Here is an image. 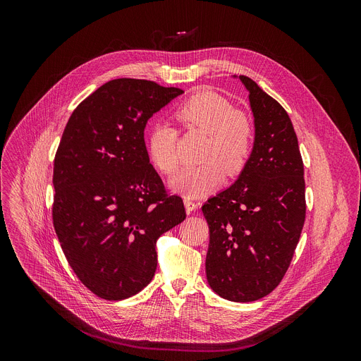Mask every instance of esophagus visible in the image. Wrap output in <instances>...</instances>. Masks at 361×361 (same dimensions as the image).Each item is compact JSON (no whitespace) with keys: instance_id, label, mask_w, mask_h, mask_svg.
<instances>
[{"instance_id":"esophagus-1","label":"esophagus","mask_w":361,"mask_h":361,"mask_svg":"<svg viewBox=\"0 0 361 361\" xmlns=\"http://www.w3.org/2000/svg\"><path fill=\"white\" fill-rule=\"evenodd\" d=\"M184 205H185V210H187L188 214L192 213V212H195V209L198 207V204H197L195 201L190 200V198H184Z\"/></svg>"}]
</instances>
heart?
<instances>
[{
    "mask_svg": "<svg viewBox=\"0 0 361 361\" xmlns=\"http://www.w3.org/2000/svg\"><path fill=\"white\" fill-rule=\"evenodd\" d=\"M176 120L187 131L205 134L198 166H187L170 180V187L185 195L200 197L216 190L224 171L240 174L254 147V126L243 111H237L223 95L204 90L190 95L174 111ZM178 133L167 124L154 126L147 138L148 159L159 171L171 174L178 164Z\"/></svg>",
    "mask_w": 361,
    "mask_h": 361,
    "instance_id": "b5f03b06",
    "label": "heart"
}]
</instances>
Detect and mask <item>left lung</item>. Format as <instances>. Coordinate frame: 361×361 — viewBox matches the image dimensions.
<instances>
[{"instance_id": "obj_1", "label": "left lung", "mask_w": 361, "mask_h": 361, "mask_svg": "<svg viewBox=\"0 0 361 361\" xmlns=\"http://www.w3.org/2000/svg\"><path fill=\"white\" fill-rule=\"evenodd\" d=\"M255 138L238 180L201 210L210 228L205 273L223 298L247 302L283 280L305 220L304 166L287 111L251 78Z\"/></svg>"}]
</instances>
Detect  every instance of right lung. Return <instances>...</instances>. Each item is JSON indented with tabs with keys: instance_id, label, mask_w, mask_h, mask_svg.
Masks as SVG:
<instances>
[{
	"instance_id": "add662e5",
	"label": "right lung",
	"mask_w": 361,
	"mask_h": 361,
	"mask_svg": "<svg viewBox=\"0 0 361 361\" xmlns=\"http://www.w3.org/2000/svg\"><path fill=\"white\" fill-rule=\"evenodd\" d=\"M184 91L117 78L73 111L54 159L53 223L66 259L95 295L141 291L157 269L159 237L185 220L149 164L144 128Z\"/></svg>"
}]
</instances>
